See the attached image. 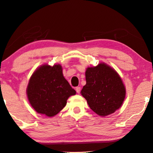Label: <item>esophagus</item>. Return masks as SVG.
Wrapping results in <instances>:
<instances>
[{"label": "esophagus", "instance_id": "34e87169", "mask_svg": "<svg viewBox=\"0 0 153 153\" xmlns=\"http://www.w3.org/2000/svg\"><path fill=\"white\" fill-rule=\"evenodd\" d=\"M76 90L77 93H79L80 91H81V89H80V87H76Z\"/></svg>", "mask_w": 153, "mask_h": 153}]
</instances>
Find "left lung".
<instances>
[{
	"mask_svg": "<svg viewBox=\"0 0 153 153\" xmlns=\"http://www.w3.org/2000/svg\"><path fill=\"white\" fill-rule=\"evenodd\" d=\"M86 80L81 94L94 112L106 116L120 108L125 99L126 88L114 69L105 63L88 67Z\"/></svg>",
	"mask_w": 153,
	"mask_h": 153,
	"instance_id": "obj_1",
	"label": "left lung"
}]
</instances>
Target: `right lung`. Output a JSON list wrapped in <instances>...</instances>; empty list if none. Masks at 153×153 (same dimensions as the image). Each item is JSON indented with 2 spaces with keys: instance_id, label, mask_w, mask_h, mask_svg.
Instances as JSON below:
<instances>
[{
  "instance_id": "add662e5",
  "label": "right lung",
  "mask_w": 153,
  "mask_h": 153,
  "mask_svg": "<svg viewBox=\"0 0 153 153\" xmlns=\"http://www.w3.org/2000/svg\"><path fill=\"white\" fill-rule=\"evenodd\" d=\"M65 79L60 65L41 66L32 74L27 88L28 100L36 112L53 117L65 107L67 100L76 94Z\"/></svg>"
}]
</instances>
